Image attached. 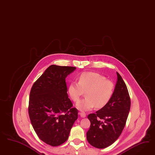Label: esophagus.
<instances>
[{"label": "esophagus", "instance_id": "esophagus-1", "mask_svg": "<svg viewBox=\"0 0 155 155\" xmlns=\"http://www.w3.org/2000/svg\"><path fill=\"white\" fill-rule=\"evenodd\" d=\"M79 115H80V117H86V114H85L84 113V112H80V113H79Z\"/></svg>", "mask_w": 155, "mask_h": 155}]
</instances>
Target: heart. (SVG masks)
I'll return each mask as SVG.
<instances>
[{
    "label": "heart",
    "instance_id": "heart-1",
    "mask_svg": "<svg viewBox=\"0 0 155 155\" xmlns=\"http://www.w3.org/2000/svg\"><path fill=\"white\" fill-rule=\"evenodd\" d=\"M115 85L106 77L97 73L84 72L78 78V83L71 82L68 93L73 102H77L85 92L86 98L77 104L80 111H89L96 107H104L112 98Z\"/></svg>",
    "mask_w": 155,
    "mask_h": 155
}]
</instances>
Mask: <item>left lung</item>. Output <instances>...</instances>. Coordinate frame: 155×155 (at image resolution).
<instances>
[{"mask_svg": "<svg viewBox=\"0 0 155 155\" xmlns=\"http://www.w3.org/2000/svg\"><path fill=\"white\" fill-rule=\"evenodd\" d=\"M117 80L113 97L103 108L90 114L86 137L95 148L102 149L111 145L122 134L131 107V100L126 84L117 72Z\"/></svg>", "mask_w": 155, "mask_h": 155, "instance_id": "8db88e82", "label": "left lung"}]
</instances>
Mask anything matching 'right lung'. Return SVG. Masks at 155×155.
Returning a JSON list of instances; mask_svg holds the SVG:
<instances>
[{
	"mask_svg": "<svg viewBox=\"0 0 155 155\" xmlns=\"http://www.w3.org/2000/svg\"><path fill=\"white\" fill-rule=\"evenodd\" d=\"M76 69L52 65L35 82L31 88L28 113L40 140L55 147L69 137L78 118V110L68 98L65 78Z\"/></svg>",
	"mask_w": 155,
	"mask_h": 155,
	"instance_id": "add662e5",
	"label": "right lung"
}]
</instances>
